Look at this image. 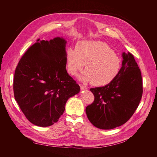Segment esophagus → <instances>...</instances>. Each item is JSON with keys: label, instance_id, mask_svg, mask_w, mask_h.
Here are the masks:
<instances>
[{"label": "esophagus", "instance_id": "obj_1", "mask_svg": "<svg viewBox=\"0 0 157 157\" xmlns=\"http://www.w3.org/2000/svg\"><path fill=\"white\" fill-rule=\"evenodd\" d=\"M80 90H85L87 89L86 87L83 86V85H80Z\"/></svg>", "mask_w": 157, "mask_h": 157}]
</instances>
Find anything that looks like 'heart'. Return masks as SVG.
Masks as SVG:
<instances>
[{
	"label": "heart",
	"instance_id": "1",
	"mask_svg": "<svg viewBox=\"0 0 157 157\" xmlns=\"http://www.w3.org/2000/svg\"><path fill=\"white\" fill-rule=\"evenodd\" d=\"M66 68L71 75H76L85 66L78 76L84 82H92L95 86H105L115 79L121 68L119 56L108 44L101 41L84 40L68 48L65 53Z\"/></svg>",
	"mask_w": 157,
	"mask_h": 157
}]
</instances>
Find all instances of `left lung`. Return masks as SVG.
Here are the masks:
<instances>
[{"mask_svg":"<svg viewBox=\"0 0 157 157\" xmlns=\"http://www.w3.org/2000/svg\"><path fill=\"white\" fill-rule=\"evenodd\" d=\"M122 67L117 77L101 87L90 88L94 102L86 108L90 122L99 129L124 124L134 113L143 94L140 69L130 52H123Z\"/></svg>","mask_w":157,"mask_h":157,"instance_id":"1","label":"left lung"}]
</instances>
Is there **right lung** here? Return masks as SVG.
<instances>
[{
    "label": "right lung",
    "instance_id": "1",
    "mask_svg": "<svg viewBox=\"0 0 157 157\" xmlns=\"http://www.w3.org/2000/svg\"><path fill=\"white\" fill-rule=\"evenodd\" d=\"M19 61L13 78L16 101L28 121L46 127L58 121L68 99L80 92L66 70L63 37L38 39Z\"/></svg>",
    "mask_w": 157,
    "mask_h": 157
}]
</instances>
